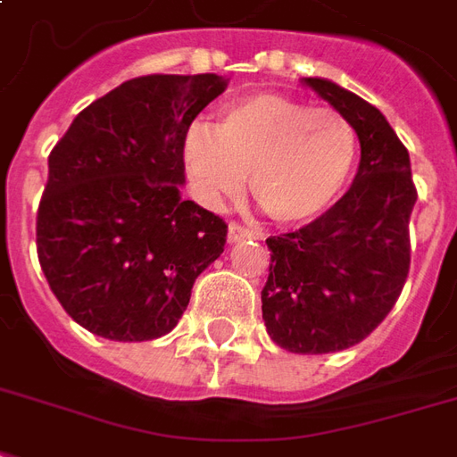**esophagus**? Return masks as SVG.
I'll return each instance as SVG.
<instances>
[{"mask_svg": "<svg viewBox=\"0 0 457 457\" xmlns=\"http://www.w3.org/2000/svg\"><path fill=\"white\" fill-rule=\"evenodd\" d=\"M226 238H228V243H238V241H245V238H262V233H257L253 231V228H248V226H241V224H236V221H231V224H228Z\"/></svg>", "mask_w": 457, "mask_h": 457, "instance_id": "obj_1", "label": "esophagus"}]
</instances>
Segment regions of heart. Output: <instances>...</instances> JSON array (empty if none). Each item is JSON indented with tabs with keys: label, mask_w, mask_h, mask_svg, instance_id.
<instances>
[{
	"label": "heart",
	"mask_w": 457,
	"mask_h": 457,
	"mask_svg": "<svg viewBox=\"0 0 457 457\" xmlns=\"http://www.w3.org/2000/svg\"><path fill=\"white\" fill-rule=\"evenodd\" d=\"M187 176L212 207L250 192L270 219L296 224L337 200L356 161V132L335 108L281 94H250L226 103L214 125L185 132Z\"/></svg>",
	"instance_id": "b5f03b06"
}]
</instances>
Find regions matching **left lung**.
<instances>
[{
    "mask_svg": "<svg viewBox=\"0 0 457 457\" xmlns=\"http://www.w3.org/2000/svg\"><path fill=\"white\" fill-rule=\"evenodd\" d=\"M303 84L352 122L361 161L352 187L325 214L267 238L262 320L281 349L330 354L369 337L400 298L417 187L410 154L376 105L328 79Z\"/></svg>",
    "mask_w": 457,
    "mask_h": 457,
    "instance_id": "obj_1",
    "label": "left lung"
}]
</instances>
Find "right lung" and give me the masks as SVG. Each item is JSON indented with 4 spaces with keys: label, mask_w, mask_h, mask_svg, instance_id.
Wrapping results in <instances>:
<instances>
[{
    "label": "right lung",
    "mask_w": 457,
    "mask_h": 457,
    "mask_svg": "<svg viewBox=\"0 0 457 457\" xmlns=\"http://www.w3.org/2000/svg\"><path fill=\"white\" fill-rule=\"evenodd\" d=\"M226 84L219 74L129 79L50 151L37 260L62 308L98 337L168 335L224 253L226 221L183 200L180 185L185 132Z\"/></svg>",
    "instance_id": "1"
}]
</instances>
